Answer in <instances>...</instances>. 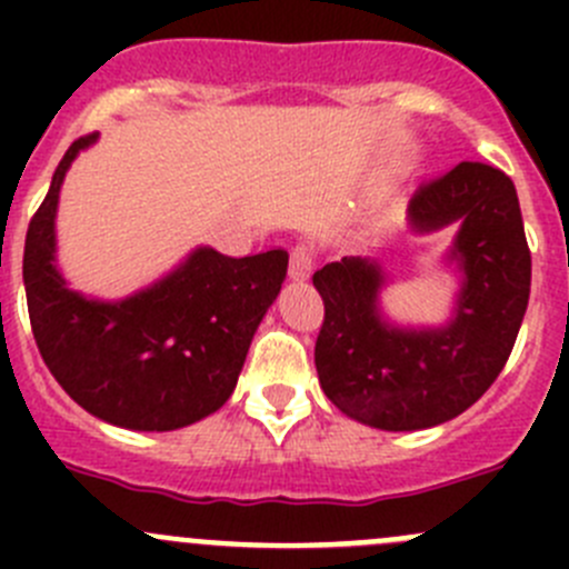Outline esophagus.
Segmentation results:
<instances>
[{
  "label": "esophagus",
  "mask_w": 569,
  "mask_h": 569,
  "mask_svg": "<svg viewBox=\"0 0 569 569\" xmlns=\"http://www.w3.org/2000/svg\"><path fill=\"white\" fill-rule=\"evenodd\" d=\"M313 263H317V252L311 244H297L289 256V274L295 280H306L313 272Z\"/></svg>",
  "instance_id": "1"
}]
</instances>
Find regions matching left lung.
<instances>
[{
    "label": "left lung",
    "instance_id": "1",
    "mask_svg": "<svg viewBox=\"0 0 569 569\" xmlns=\"http://www.w3.org/2000/svg\"><path fill=\"white\" fill-rule=\"evenodd\" d=\"M412 233L457 226L446 261L462 274L451 319L399 327L386 319L377 261L347 256L313 272L325 300L317 371L327 399L360 423L412 432L468 410L507 366L531 291V252L512 178L460 162L421 183L407 206Z\"/></svg>",
    "mask_w": 569,
    "mask_h": 569
}]
</instances>
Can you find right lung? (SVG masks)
Masks as SVG:
<instances>
[{
  "mask_svg": "<svg viewBox=\"0 0 569 569\" xmlns=\"http://www.w3.org/2000/svg\"><path fill=\"white\" fill-rule=\"evenodd\" d=\"M79 137L51 176L24 242V289L43 363L62 391L101 421L170 432L220 410L233 393L263 313L283 286L289 252L231 258L198 248L126 300H93L57 269L54 217Z\"/></svg>",
  "mask_w": 569,
  "mask_h": 569,
  "instance_id": "1",
  "label": "right lung"
}]
</instances>
